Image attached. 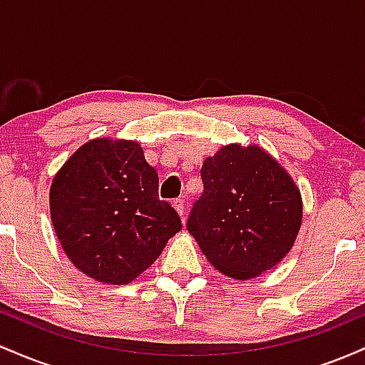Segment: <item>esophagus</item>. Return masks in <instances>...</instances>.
I'll use <instances>...</instances> for the list:
<instances>
[{"instance_id": "1", "label": "esophagus", "mask_w": 365, "mask_h": 365, "mask_svg": "<svg viewBox=\"0 0 365 365\" xmlns=\"http://www.w3.org/2000/svg\"><path fill=\"white\" fill-rule=\"evenodd\" d=\"M171 206L177 209V212L183 217V199L182 197H177V199L171 200Z\"/></svg>"}]
</instances>
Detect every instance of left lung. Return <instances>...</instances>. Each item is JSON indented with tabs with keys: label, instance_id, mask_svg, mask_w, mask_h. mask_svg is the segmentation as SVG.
<instances>
[{
	"label": "left lung",
	"instance_id": "left-lung-1",
	"mask_svg": "<svg viewBox=\"0 0 365 365\" xmlns=\"http://www.w3.org/2000/svg\"><path fill=\"white\" fill-rule=\"evenodd\" d=\"M204 192L187 230L220 273L257 278L290 252L302 226V195L257 144H228L204 159Z\"/></svg>",
	"mask_w": 365,
	"mask_h": 365
}]
</instances>
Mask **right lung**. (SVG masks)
Segmentation results:
<instances>
[{"instance_id": "right-lung-1", "label": "right lung", "mask_w": 365, "mask_h": 365, "mask_svg": "<svg viewBox=\"0 0 365 365\" xmlns=\"http://www.w3.org/2000/svg\"><path fill=\"white\" fill-rule=\"evenodd\" d=\"M158 173L135 140L92 139L54 175L51 223L66 257L83 274L127 284L161 255L182 221L158 197Z\"/></svg>"}]
</instances>
